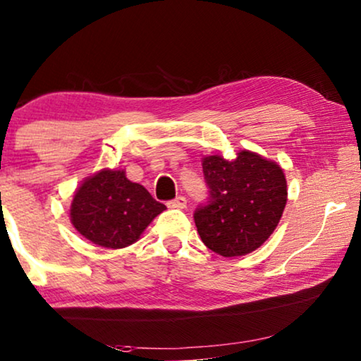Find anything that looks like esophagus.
Wrapping results in <instances>:
<instances>
[{
  "label": "esophagus",
  "instance_id": "obj_1",
  "mask_svg": "<svg viewBox=\"0 0 361 361\" xmlns=\"http://www.w3.org/2000/svg\"><path fill=\"white\" fill-rule=\"evenodd\" d=\"M169 207H176V209H185L186 207V197L178 196L173 201H169Z\"/></svg>",
  "mask_w": 361,
  "mask_h": 361
}]
</instances>
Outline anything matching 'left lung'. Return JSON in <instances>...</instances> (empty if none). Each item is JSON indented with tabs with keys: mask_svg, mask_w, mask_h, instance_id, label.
I'll list each match as a JSON object with an SVG mask.
<instances>
[{
	"mask_svg": "<svg viewBox=\"0 0 361 361\" xmlns=\"http://www.w3.org/2000/svg\"><path fill=\"white\" fill-rule=\"evenodd\" d=\"M211 201L195 212L201 240L222 257H242L267 242L288 201L284 171L276 161L250 150L233 160L202 157Z\"/></svg>",
	"mask_w": 361,
	"mask_h": 361,
	"instance_id": "left-lung-1",
	"label": "left lung"
}]
</instances>
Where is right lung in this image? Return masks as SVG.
<instances>
[{
    "mask_svg": "<svg viewBox=\"0 0 361 361\" xmlns=\"http://www.w3.org/2000/svg\"><path fill=\"white\" fill-rule=\"evenodd\" d=\"M165 209L144 186L128 180L126 170L103 169L75 190L70 221L94 245L124 248L139 240Z\"/></svg>",
    "mask_w": 361,
    "mask_h": 361,
    "instance_id": "add662e5",
    "label": "right lung"
}]
</instances>
